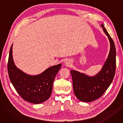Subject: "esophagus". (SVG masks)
<instances>
[{
	"label": "esophagus",
	"mask_w": 123,
	"mask_h": 123,
	"mask_svg": "<svg viewBox=\"0 0 123 123\" xmlns=\"http://www.w3.org/2000/svg\"><path fill=\"white\" fill-rule=\"evenodd\" d=\"M72 64V61L71 60H70V59H68V60H67L65 61V64L66 66H68V67H69V66H71V65Z\"/></svg>",
	"instance_id": "34e87169"
}]
</instances>
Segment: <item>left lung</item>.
<instances>
[{
	"label": "left lung",
	"mask_w": 123,
	"mask_h": 123,
	"mask_svg": "<svg viewBox=\"0 0 123 123\" xmlns=\"http://www.w3.org/2000/svg\"><path fill=\"white\" fill-rule=\"evenodd\" d=\"M111 44L110 54L103 68L94 76L90 77L75 70H71L74 94L80 100L91 102L100 97L110 86L116 68V51L113 40L101 24Z\"/></svg>",
	"instance_id": "1"
}]
</instances>
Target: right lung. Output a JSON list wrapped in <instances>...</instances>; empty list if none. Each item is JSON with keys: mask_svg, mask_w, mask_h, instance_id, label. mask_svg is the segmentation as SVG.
I'll list each match as a JSON object with an SVG mask.
<instances>
[{"mask_svg": "<svg viewBox=\"0 0 123 123\" xmlns=\"http://www.w3.org/2000/svg\"><path fill=\"white\" fill-rule=\"evenodd\" d=\"M11 46L7 63L8 74L10 80L17 92L25 101L34 104L43 102L52 94L55 78L61 64L53 66L42 74L32 76L25 74L15 66Z\"/></svg>", "mask_w": 123, "mask_h": 123, "instance_id": "1", "label": "right lung"}]
</instances>
